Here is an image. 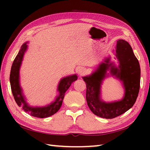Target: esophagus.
Instances as JSON below:
<instances>
[{
  "label": "esophagus",
  "instance_id": "1",
  "mask_svg": "<svg viewBox=\"0 0 150 150\" xmlns=\"http://www.w3.org/2000/svg\"><path fill=\"white\" fill-rule=\"evenodd\" d=\"M77 73H79L80 75H83L86 73V69H84V68H79L77 69Z\"/></svg>",
  "mask_w": 150,
  "mask_h": 150
}]
</instances>
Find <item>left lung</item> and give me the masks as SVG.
Wrapping results in <instances>:
<instances>
[{
  "label": "left lung",
  "mask_w": 150,
  "mask_h": 150,
  "mask_svg": "<svg viewBox=\"0 0 150 150\" xmlns=\"http://www.w3.org/2000/svg\"><path fill=\"white\" fill-rule=\"evenodd\" d=\"M116 56L120 63L119 69L110 63V59H106L105 63H101L91 75L83 77L86 84V98L89 108L97 116L105 119H113L129 110L135 103L140 89L139 62L128 42L124 40L117 41ZM109 69L111 74L123 81L125 94L120 101L106 103L100 98V85Z\"/></svg>",
  "instance_id": "8db88e82"
}]
</instances>
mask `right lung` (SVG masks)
<instances>
[{"label":"right lung","instance_id":"add662e5","mask_svg":"<svg viewBox=\"0 0 150 150\" xmlns=\"http://www.w3.org/2000/svg\"><path fill=\"white\" fill-rule=\"evenodd\" d=\"M26 44H24L12 64L10 77H9L12 93L16 103L18 106L22 107L25 112L30 114L31 116L38 118L48 117L53 115L59 111L61 107L66 91L68 90L73 82L77 80V76L73 75L61 79L58 87L59 95L57 97L55 102L51 104L42 108H32L29 106L24 99V97L22 95V89L19 84V69H20L24 53L26 52Z\"/></svg>","mask_w":150,"mask_h":150}]
</instances>
